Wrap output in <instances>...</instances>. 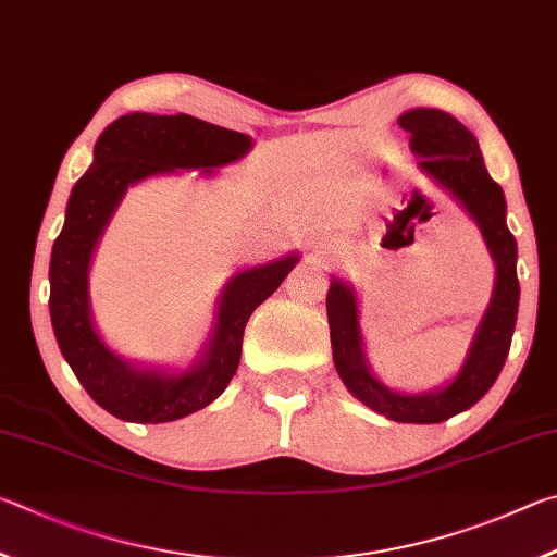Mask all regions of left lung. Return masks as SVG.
Instances as JSON below:
<instances>
[{
  "instance_id": "8db88e82",
  "label": "left lung",
  "mask_w": 557,
  "mask_h": 557,
  "mask_svg": "<svg viewBox=\"0 0 557 557\" xmlns=\"http://www.w3.org/2000/svg\"><path fill=\"white\" fill-rule=\"evenodd\" d=\"M398 124L411 134V149L421 156V169L450 190L480 224L496 263L492 304L476 330L462 372L443 392L433 394L404 396L376 382L362 352L355 290L339 278H333L327 290L330 339L339 379L364 406L396 423H443L472 408L502 374L521 294L516 276V239L506 227L504 190L486 171L476 136L465 124L447 112L425 107L408 110Z\"/></svg>"
}]
</instances>
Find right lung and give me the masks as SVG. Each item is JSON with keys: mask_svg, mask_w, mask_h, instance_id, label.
<instances>
[{"mask_svg": "<svg viewBox=\"0 0 557 557\" xmlns=\"http://www.w3.org/2000/svg\"><path fill=\"white\" fill-rule=\"evenodd\" d=\"M247 134L188 114H124L100 134L95 161L75 183L65 224L51 253V323L58 347L95 404L129 423H169L200 411L218 398L242 357L249 315L267 300L298 257L242 271L224 288L218 325L205 357L190 372L165 376L122 362L97 337L87 304V269L97 239L132 183L175 169L212 171L249 151Z\"/></svg>", "mask_w": 557, "mask_h": 557, "instance_id": "obj_1", "label": "right lung"}]
</instances>
